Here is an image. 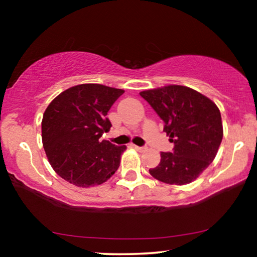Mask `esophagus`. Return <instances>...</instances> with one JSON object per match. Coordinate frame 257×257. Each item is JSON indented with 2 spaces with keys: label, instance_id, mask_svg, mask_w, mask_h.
Returning a JSON list of instances; mask_svg holds the SVG:
<instances>
[{
  "label": "esophagus",
  "instance_id": "esophagus-1",
  "mask_svg": "<svg viewBox=\"0 0 257 257\" xmlns=\"http://www.w3.org/2000/svg\"><path fill=\"white\" fill-rule=\"evenodd\" d=\"M131 146L133 147V149H136L137 151H139V152H143V151H145V150H146L145 147H140V146H137V145H135V144H132Z\"/></svg>",
  "mask_w": 257,
  "mask_h": 257
}]
</instances>
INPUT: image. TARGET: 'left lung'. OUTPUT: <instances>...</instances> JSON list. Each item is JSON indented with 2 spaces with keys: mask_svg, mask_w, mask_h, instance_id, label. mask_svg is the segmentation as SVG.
<instances>
[{
  "mask_svg": "<svg viewBox=\"0 0 257 257\" xmlns=\"http://www.w3.org/2000/svg\"><path fill=\"white\" fill-rule=\"evenodd\" d=\"M165 122L174 151L161 152L154 179L168 185L194 181L215 158L223 127L219 107L208 97L182 85H166L139 93Z\"/></svg>",
  "mask_w": 257,
  "mask_h": 257,
  "instance_id": "left-lung-1",
  "label": "left lung"
}]
</instances>
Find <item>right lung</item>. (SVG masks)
<instances>
[{
	"label": "right lung",
	"instance_id": "right-lung-1",
	"mask_svg": "<svg viewBox=\"0 0 257 257\" xmlns=\"http://www.w3.org/2000/svg\"><path fill=\"white\" fill-rule=\"evenodd\" d=\"M124 90L79 84L59 93L44 111L42 143L51 167L78 187L101 185L118 170L126 146L99 140L108 132L106 114Z\"/></svg>",
	"mask_w": 257,
	"mask_h": 257
}]
</instances>
